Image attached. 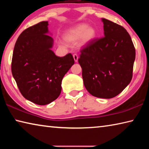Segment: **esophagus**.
<instances>
[{"instance_id":"1","label":"esophagus","mask_w":149,"mask_h":149,"mask_svg":"<svg viewBox=\"0 0 149 149\" xmlns=\"http://www.w3.org/2000/svg\"><path fill=\"white\" fill-rule=\"evenodd\" d=\"M73 57H74V61L75 62H77L78 61V56L77 54H74L73 55Z\"/></svg>"}]
</instances>
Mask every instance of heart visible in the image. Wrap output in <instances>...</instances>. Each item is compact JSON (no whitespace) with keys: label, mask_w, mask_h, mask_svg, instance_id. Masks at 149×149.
I'll use <instances>...</instances> for the list:
<instances>
[{"label":"heart","mask_w":149,"mask_h":149,"mask_svg":"<svg viewBox=\"0 0 149 149\" xmlns=\"http://www.w3.org/2000/svg\"><path fill=\"white\" fill-rule=\"evenodd\" d=\"M96 36L97 31L94 27L81 24L67 30L63 35V38L70 43H74L80 40V45L85 46L92 42Z\"/></svg>","instance_id":"heart-1"}]
</instances>
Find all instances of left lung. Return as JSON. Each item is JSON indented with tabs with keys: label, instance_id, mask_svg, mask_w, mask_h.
I'll list each match as a JSON object with an SVG mask.
<instances>
[{
	"label": "left lung",
	"instance_id": "1",
	"mask_svg": "<svg viewBox=\"0 0 149 149\" xmlns=\"http://www.w3.org/2000/svg\"><path fill=\"white\" fill-rule=\"evenodd\" d=\"M104 37L94 39L81 50L78 62L86 89L98 98L119 95L132 79L135 49L125 28L102 18Z\"/></svg>",
	"mask_w": 149,
	"mask_h": 149
}]
</instances>
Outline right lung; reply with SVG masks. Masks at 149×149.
I'll use <instances>...</instances> for the list:
<instances>
[{
	"mask_svg": "<svg viewBox=\"0 0 149 149\" xmlns=\"http://www.w3.org/2000/svg\"><path fill=\"white\" fill-rule=\"evenodd\" d=\"M48 22L29 27L19 35L15 44L12 73L20 93L27 100L46 105L61 93L62 80L74 64L72 54L56 56L51 49Z\"/></svg>",
	"mask_w": 149,
	"mask_h": 149,
	"instance_id": "add662e5",
	"label": "right lung"
}]
</instances>
